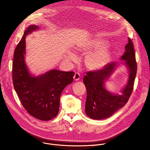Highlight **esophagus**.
<instances>
[{"label": "esophagus", "instance_id": "obj_1", "mask_svg": "<svg viewBox=\"0 0 150 150\" xmlns=\"http://www.w3.org/2000/svg\"><path fill=\"white\" fill-rule=\"evenodd\" d=\"M79 78H80V75H79L78 73L76 72V73L75 74L74 76V81H78V80L79 79Z\"/></svg>", "mask_w": 150, "mask_h": 150}]
</instances>
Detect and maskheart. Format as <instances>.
<instances>
[{
	"instance_id": "1",
	"label": "heart",
	"mask_w": 150,
	"mask_h": 150,
	"mask_svg": "<svg viewBox=\"0 0 150 150\" xmlns=\"http://www.w3.org/2000/svg\"><path fill=\"white\" fill-rule=\"evenodd\" d=\"M106 42L101 39H93L82 42L77 46L76 50L82 54H87L85 57V65L90 71H98L103 68L110 60L111 51L107 46ZM68 58L71 61H75L76 56L69 53Z\"/></svg>"
}]
</instances>
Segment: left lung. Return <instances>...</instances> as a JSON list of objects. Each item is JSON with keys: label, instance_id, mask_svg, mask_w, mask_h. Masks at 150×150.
Returning a JSON list of instances; mask_svg holds the SVG:
<instances>
[{"label": "left lung", "instance_id": "obj_1", "mask_svg": "<svg viewBox=\"0 0 150 150\" xmlns=\"http://www.w3.org/2000/svg\"><path fill=\"white\" fill-rule=\"evenodd\" d=\"M121 62L129 72L127 83L117 94L105 88V82L119 65V62L108 63L103 69L87 72L83 78L87 88L85 113L91 119L101 120L108 118L126 104L133 90L137 66L134 44L129 38L125 46V52L120 58Z\"/></svg>", "mask_w": 150, "mask_h": 150}]
</instances>
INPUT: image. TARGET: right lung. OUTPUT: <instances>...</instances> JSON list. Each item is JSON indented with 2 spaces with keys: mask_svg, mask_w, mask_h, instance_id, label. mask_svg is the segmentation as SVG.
Here are the masks:
<instances>
[{
  "mask_svg": "<svg viewBox=\"0 0 150 150\" xmlns=\"http://www.w3.org/2000/svg\"><path fill=\"white\" fill-rule=\"evenodd\" d=\"M39 29L28 27L16 47L12 64V80L19 100L27 112L41 120L53 119L59 113L62 91L73 81L74 72L52 69L37 76L31 74L26 65L27 35Z\"/></svg>",
  "mask_w": 150,
  "mask_h": 150,
  "instance_id": "obj_1",
  "label": "right lung"
}]
</instances>
